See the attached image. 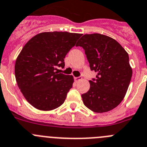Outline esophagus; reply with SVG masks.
Returning a JSON list of instances; mask_svg holds the SVG:
<instances>
[{"mask_svg": "<svg viewBox=\"0 0 147 147\" xmlns=\"http://www.w3.org/2000/svg\"><path fill=\"white\" fill-rule=\"evenodd\" d=\"M82 80V77L81 76H79V77H76V78H75V80L76 82H79L80 80Z\"/></svg>", "mask_w": 147, "mask_h": 147, "instance_id": "obj_1", "label": "esophagus"}]
</instances>
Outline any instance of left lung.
<instances>
[{
  "mask_svg": "<svg viewBox=\"0 0 147 147\" xmlns=\"http://www.w3.org/2000/svg\"><path fill=\"white\" fill-rule=\"evenodd\" d=\"M76 46L84 49L90 70L97 72L89 80L88 91L82 94L83 104L97 113L112 110L123 101L131 82L128 54L117 41L98 33L86 34Z\"/></svg>",
  "mask_w": 147,
  "mask_h": 147,
  "instance_id": "8db88e82",
  "label": "left lung"
}]
</instances>
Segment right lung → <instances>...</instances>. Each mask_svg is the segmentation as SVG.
Returning a JSON list of instances; mask_svg holds the SVG:
<instances>
[{"label":"right lung","instance_id":"obj_1","mask_svg":"<svg viewBox=\"0 0 147 147\" xmlns=\"http://www.w3.org/2000/svg\"><path fill=\"white\" fill-rule=\"evenodd\" d=\"M81 34L67 32L39 33L24 45L15 63V78L30 105L40 110H53L65 101L72 87V75L59 73L65 56Z\"/></svg>","mask_w":147,"mask_h":147}]
</instances>
